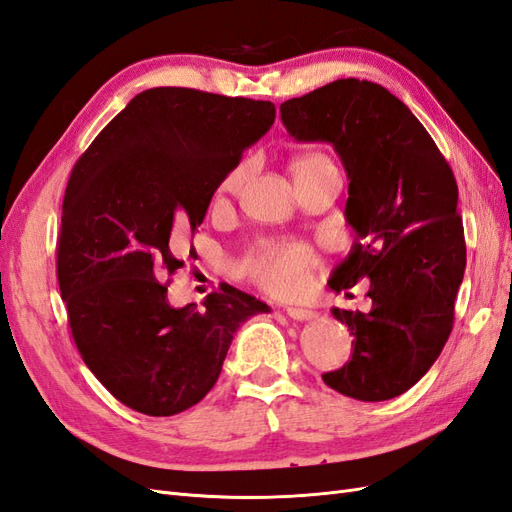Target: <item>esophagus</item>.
<instances>
[{
    "mask_svg": "<svg viewBox=\"0 0 512 512\" xmlns=\"http://www.w3.org/2000/svg\"><path fill=\"white\" fill-rule=\"evenodd\" d=\"M286 314L292 318V320H312L316 314L312 312V309L307 307H301V305H290L286 307Z\"/></svg>",
    "mask_w": 512,
    "mask_h": 512,
    "instance_id": "34e87169",
    "label": "esophagus"
}]
</instances>
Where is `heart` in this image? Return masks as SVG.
<instances>
[{"mask_svg": "<svg viewBox=\"0 0 512 512\" xmlns=\"http://www.w3.org/2000/svg\"><path fill=\"white\" fill-rule=\"evenodd\" d=\"M292 177L301 179L314 173H327V170H337L329 156L322 151H307L301 153L290 164ZM250 175V164L241 162L235 168H230L224 175L218 196H226L237 192ZM316 265V254L312 247L292 241V239H269L260 241L254 250L245 256L241 262V273L252 280L258 288L271 294H292L299 290L305 275Z\"/></svg>", "mask_w": 512, "mask_h": 512, "instance_id": "b5f03b06", "label": "heart"}]
</instances>
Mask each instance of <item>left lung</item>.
<instances>
[{
  "mask_svg": "<svg viewBox=\"0 0 512 512\" xmlns=\"http://www.w3.org/2000/svg\"><path fill=\"white\" fill-rule=\"evenodd\" d=\"M280 113L297 141L331 143L350 179L346 220L359 239L329 288L371 282V312L333 307L352 356L322 380L359 401L393 399L427 374L453 331L466 271L455 175L423 123L378 83L339 79Z\"/></svg>",
  "mask_w": 512,
  "mask_h": 512,
  "instance_id": "obj_1",
  "label": "left lung"
}]
</instances>
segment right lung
Returning <instances> with one entry per match:
<instances>
[{
    "mask_svg": "<svg viewBox=\"0 0 512 512\" xmlns=\"http://www.w3.org/2000/svg\"><path fill=\"white\" fill-rule=\"evenodd\" d=\"M273 121L267 100L156 87L132 98L76 160L57 280L76 348L123 406L149 416L196 406L218 382L232 335L269 312L228 284L200 312L170 307L166 292L183 267L181 237L203 224L224 175Z\"/></svg>",
    "mask_w": 512,
    "mask_h": 512,
    "instance_id": "obj_1",
    "label": "right lung"
}]
</instances>
